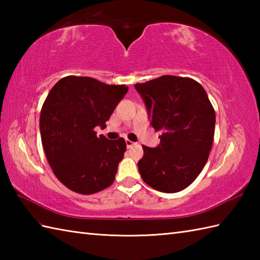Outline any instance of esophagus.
I'll use <instances>...</instances> for the list:
<instances>
[{"instance_id":"1","label":"esophagus","mask_w":260,"mask_h":260,"mask_svg":"<svg viewBox=\"0 0 260 260\" xmlns=\"http://www.w3.org/2000/svg\"><path fill=\"white\" fill-rule=\"evenodd\" d=\"M133 145H135L134 142H132L129 140H126V146H127V148H131Z\"/></svg>"}]
</instances>
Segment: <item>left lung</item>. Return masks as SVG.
Listing matches in <instances>:
<instances>
[{"label": "left lung", "instance_id": "obj_1", "mask_svg": "<svg viewBox=\"0 0 260 260\" xmlns=\"http://www.w3.org/2000/svg\"><path fill=\"white\" fill-rule=\"evenodd\" d=\"M135 88L151 125L162 132L155 148L142 146V179L161 192L183 190L201 173L212 147L215 113L207 92L196 80L169 75Z\"/></svg>", "mask_w": 260, "mask_h": 260}]
</instances>
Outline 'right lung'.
<instances>
[{"label": "right lung", "mask_w": 260, "mask_h": 260, "mask_svg": "<svg viewBox=\"0 0 260 260\" xmlns=\"http://www.w3.org/2000/svg\"><path fill=\"white\" fill-rule=\"evenodd\" d=\"M128 90L90 77L67 76L48 93L40 114L42 146L57 179L71 191L92 194L113 184L124 157V139L97 136Z\"/></svg>", "instance_id": "add662e5"}]
</instances>
